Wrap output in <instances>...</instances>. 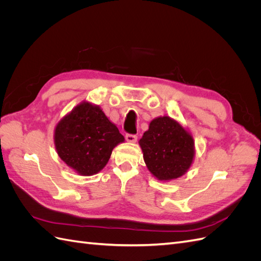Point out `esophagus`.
<instances>
[{
  "mask_svg": "<svg viewBox=\"0 0 261 261\" xmlns=\"http://www.w3.org/2000/svg\"><path fill=\"white\" fill-rule=\"evenodd\" d=\"M125 139L128 141V143H136L137 141V136L136 135H132V134H126Z\"/></svg>",
  "mask_w": 261,
  "mask_h": 261,
  "instance_id": "1",
  "label": "esophagus"
}]
</instances>
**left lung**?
Listing matches in <instances>:
<instances>
[{"label": "left lung", "mask_w": 261, "mask_h": 261, "mask_svg": "<svg viewBox=\"0 0 261 261\" xmlns=\"http://www.w3.org/2000/svg\"><path fill=\"white\" fill-rule=\"evenodd\" d=\"M139 146L148 170L159 180L184 175L195 155L193 136L170 116H160L150 122Z\"/></svg>", "instance_id": "8db88e82"}]
</instances>
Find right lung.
Segmentation results:
<instances>
[{"mask_svg": "<svg viewBox=\"0 0 261 261\" xmlns=\"http://www.w3.org/2000/svg\"><path fill=\"white\" fill-rule=\"evenodd\" d=\"M124 136L98 107L82 102L58 123L54 145L58 154L80 175L90 176L103 169L112 150Z\"/></svg>", "mask_w": 261, "mask_h": 261, "instance_id": "obj_1", "label": "right lung"}]
</instances>
